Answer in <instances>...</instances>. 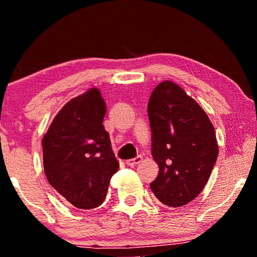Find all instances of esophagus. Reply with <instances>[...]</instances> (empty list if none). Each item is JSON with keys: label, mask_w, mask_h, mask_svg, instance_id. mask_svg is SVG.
<instances>
[{"label": "esophagus", "mask_w": 257, "mask_h": 257, "mask_svg": "<svg viewBox=\"0 0 257 257\" xmlns=\"http://www.w3.org/2000/svg\"><path fill=\"white\" fill-rule=\"evenodd\" d=\"M141 162H142V156L138 155L135 159H130V160L125 161V164L129 165V167H135V165H137L138 163H141Z\"/></svg>", "instance_id": "esophagus-1"}]
</instances>
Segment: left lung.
<instances>
[{"instance_id":"1","label":"left lung","mask_w":257,"mask_h":257,"mask_svg":"<svg viewBox=\"0 0 257 257\" xmlns=\"http://www.w3.org/2000/svg\"><path fill=\"white\" fill-rule=\"evenodd\" d=\"M152 155L160 170L151 189L170 207L184 206L204 189L219 154L214 127L181 87L162 81L150 97Z\"/></svg>"}]
</instances>
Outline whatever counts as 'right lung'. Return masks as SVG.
<instances>
[{
	"mask_svg": "<svg viewBox=\"0 0 257 257\" xmlns=\"http://www.w3.org/2000/svg\"><path fill=\"white\" fill-rule=\"evenodd\" d=\"M105 102L90 88L61 108L43 138V163L50 185L81 210L105 199L119 162L103 125Z\"/></svg>",
	"mask_w": 257,
	"mask_h": 257,
	"instance_id": "add662e5",
	"label": "right lung"
}]
</instances>
